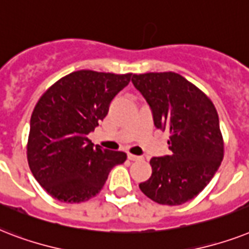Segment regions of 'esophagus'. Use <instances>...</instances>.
<instances>
[{"mask_svg": "<svg viewBox=\"0 0 249 249\" xmlns=\"http://www.w3.org/2000/svg\"><path fill=\"white\" fill-rule=\"evenodd\" d=\"M127 158L130 159V160H140L141 157L134 156V154H127Z\"/></svg>", "mask_w": 249, "mask_h": 249, "instance_id": "34e87169", "label": "esophagus"}]
</instances>
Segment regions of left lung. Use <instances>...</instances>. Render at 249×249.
Segmentation results:
<instances>
[{"label": "left lung", "mask_w": 249, "mask_h": 249, "mask_svg": "<svg viewBox=\"0 0 249 249\" xmlns=\"http://www.w3.org/2000/svg\"><path fill=\"white\" fill-rule=\"evenodd\" d=\"M152 110L154 126L170 131L171 156L150 159L152 176L139 185L159 204L178 206L207 186L221 164L224 142L212 101L174 71L132 75Z\"/></svg>", "instance_id": "obj_1"}]
</instances>
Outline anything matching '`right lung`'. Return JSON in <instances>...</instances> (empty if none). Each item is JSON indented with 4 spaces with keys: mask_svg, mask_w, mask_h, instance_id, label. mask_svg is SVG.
I'll use <instances>...</instances> for the list:
<instances>
[{
    "mask_svg": "<svg viewBox=\"0 0 249 249\" xmlns=\"http://www.w3.org/2000/svg\"><path fill=\"white\" fill-rule=\"evenodd\" d=\"M132 74L78 71L53 83L31 117L28 163L39 185L55 199L79 203L95 196L109 172L126 160L87 139Z\"/></svg>",
    "mask_w": 249,
    "mask_h": 249,
    "instance_id": "1",
    "label": "right lung"
}]
</instances>
